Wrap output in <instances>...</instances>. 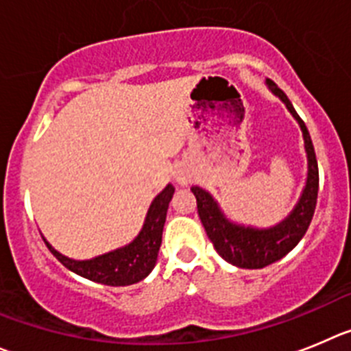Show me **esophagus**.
I'll use <instances>...</instances> for the list:
<instances>
[{
  "instance_id": "34e87169",
  "label": "esophagus",
  "mask_w": 351,
  "mask_h": 351,
  "mask_svg": "<svg viewBox=\"0 0 351 351\" xmlns=\"http://www.w3.org/2000/svg\"><path fill=\"white\" fill-rule=\"evenodd\" d=\"M175 180L178 185H189L192 182V175L187 168H183V166H178L175 171Z\"/></svg>"
}]
</instances>
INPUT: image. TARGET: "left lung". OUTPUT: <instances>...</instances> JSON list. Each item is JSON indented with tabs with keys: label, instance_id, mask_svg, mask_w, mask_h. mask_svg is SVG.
<instances>
[{
	"label": "left lung",
	"instance_id": "left-lung-1",
	"mask_svg": "<svg viewBox=\"0 0 351 351\" xmlns=\"http://www.w3.org/2000/svg\"><path fill=\"white\" fill-rule=\"evenodd\" d=\"M266 85L271 94L287 106L302 132L308 171H306L304 187H302L298 203L293 204L285 219L274 226L255 227L229 219L219 201L203 187L194 185L191 189L197 201L199 219L203 222L204 230L213 243L217 254L229 264L243 267V269H261L285 257L306 234L309 222L313 219L315 206H317L318 164L308 128L301 121V117L298 115L287 94L269 78H266Z\"/></svg>",
	"mask_w": 351,
	"mask_h": 351
}]
</instances>
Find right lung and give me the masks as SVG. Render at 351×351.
<instances>
[{
    "mask_svg": "<svg viewBox=\"0 0 351 351\" xmlns=\"http://www.w3.org/2000/svg\"><path fill=\"white\" fill-rule=\"evenodd\" d=\"M173 194H175V187L168 183L148 206L147 217H145V222L136 238L129 241L128 245L119 246L106 254L96 255L93 258H71L56 250L47 241L45 236H43V241L49 246L53 257L78 276L87 278L90 282L103 283V285H132V283H138L147 278L156 267L157 255H159L160 243H162L166 213H168Z\"/></svg>",
    "mask_w": 351,
    "mask_h": 351,
    "instance_id": "right-lung-1",
    "label": "right lung"
}]
</instances>
